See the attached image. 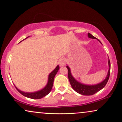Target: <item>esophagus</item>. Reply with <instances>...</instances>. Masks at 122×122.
<instances>
[{
    "mask_svg": "<svg viewBox=\"0 0 122 122\" xmlns=\"http://www.w3.org/2000/svg\"><path fill=\"white\" fill-rule=\"evenodd\" d=\"M66 64V59L64 58H61L59 61V64L60 66H64Z\"/></svg>",
    "mask_w": 122,
    "mask_h": 122,
    "instance_id": "esophagus-1",
    "label": "esophagus"
}]
</instances>
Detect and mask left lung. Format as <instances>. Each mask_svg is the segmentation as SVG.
<instances>
[{
    "mask_svg": "<svg viewBox=\"0 0 122 122\" xmlns=\"http://www.w3.org/2000/svg\"><path fill=\"white\" fill-rule=\"evenodd\" d=\"M88 37L89 38H92V39H96V37L93 36L89 33H88ZM97 40L102 44V43L98 39ZM108 66H109V70H108L107 75V76L105 78V79L103 80L102 82L94 85L84 84L76 81L73 77L72 74H71L70 68L68 66H66V68H67L68 71V78H69V82L71 83V87L73 88V89L76 92H77L78 93L81 95H84V96H91V95H93L95 94V93H97L98 92L101 91V89H102L106 86V84L107 83L108 81V79H109L110 76V71H111V63H110L109 59L108 60Z\"/></svg>",
    "mask_w": 122,
    "mask_h": 122,
    "instance_id": "left-lung-1",
    "label": "left lung"
}]
</instances>
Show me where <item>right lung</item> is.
<instances>
[{
    "label": "right lung",
    "instance_id": "right-lung-1",
    "mask_svg": "<svg viewBox=\"0 0 122 122\" xmlns=\"http://www.w3.org/2000/svg\"><path fill=\"white\" fill-rule=\"evenodd\" d=\"M29 36L26 37L25 39L28 38ZM20 41V42H21ZM59 69V66H56V68L51 71V72L49 74L48 76V83L44 88H43L42 89L39 90V91L34 92H24L19 90L18 88L16 87V86H15V87L16 88V89L18 90V91L19 92L26 97L31 98V99H41L44 97H46V95H48L49 93L51 92V89H52L53 82H54V79L56 73H57Z\"/></svg>",
    "mask_w": 122,
    "mask_h": 122
}]
</instances>
